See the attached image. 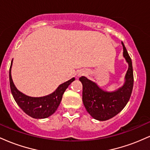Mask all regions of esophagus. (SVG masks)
Here are the masks:
<instances>
[{
    "label": "esophagus",
    "mask_w": 150,
    "mask_h": 150,
    "mask_svg": "<svg viewBox=\"0 0 150 150\" xmlns=\"http://www.w3.org/2000/svg\"><path fill=\"white\" fill-rule=\"evenodd\" d=\"M82 73H79V74H78V75H82Z\"/></svg>",
    "instance_id": "34e87169"
}]
</instances>
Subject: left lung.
Masks as SVG:
<instances>
[{"label": "left lung", "instance_id": "8db88e82", "mask_svg": "<svg viewBox=\"0 0 150 150\" xmlns=\"http://www.w3.org/2000/svg\"><path fill=\"white\" fill-rule=\"evenodd\" d=\"M123 57L128 64L125 82L121 87L113 92L102 89L97 83L86 77H80L82 84V101L87 111L94 119L104 121L114 117L126 106L133 87V71L132 61L124 44L121 43Z\"/></svg>", "mask_w": 150, "mask_h": 150}]
</instances>
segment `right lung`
I'll return each mask as SVG.
<instances>
[{"instance_id":"obj_1","label":"right lung","mask_w":150,"mask_h":150,"mask_svg":"<svg viewBox=\"0 0 150 150\" xmlns=\"http://www.w3.org/2000/svg\"><path fill=\"white\" fill-rule=\"evenodd\" d=\"M13 60L10 68L9 78L10 89L15 101L22 111L32 118L42 119L51 116L57 110L61 101L63 93L71 84V82L75 80V77H73L67 82L60 85L54 92L49 95L41 97H29L20 92L13 83L11 76Z\"/></svg>"}]
</instances>
